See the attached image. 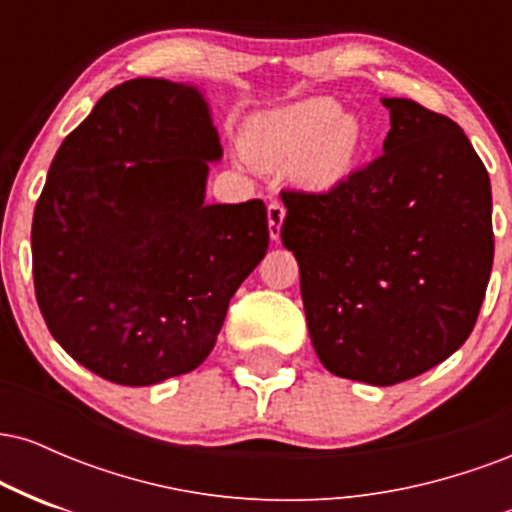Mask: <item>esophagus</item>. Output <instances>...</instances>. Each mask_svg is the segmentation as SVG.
Here are the masks:
<instances>
[{
    "label": "esophagus",
    "instance_id": "obj_1",
    "mask_svg": "<svg viewBox=\"0 0 512 512\" xmlns=\"http://www.w3.org/2000/svg\"><path fill=\"white\" fill-rule=\"evenodd\" d=\"M286 219V207L281 202H269L267 204V226H269V238L279 240L281 238V223Z\"/></svg>",
    "mask_w": 512,
    "mask_h": 512
}]
</instances>
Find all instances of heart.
<instances>
[{
	"instance_id": "obj_1",
	"label": "heart",
	"mask_w": 512,
	"mask_h": 512,
	"mask_svg": "<svg viewBox=\"0 0 512 512\" xmlns=\"http://www.w3.org/2000/svg\"><path fill=\"white\" fill-rule=\"evenodd\" d=\"M354 117L339 115L332 101H303L252 117L245 151L260 166H286L303 185L330 187L349 173L358 151Z\"/></svg>"
}]
</instances>
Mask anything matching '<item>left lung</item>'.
Returning <instances> with one entry per match:
<instances>
[{"label": "left lung", "mask_w": 512, "mask_h": 512, "mask_svg": "<svg viewBox=\"0 0 512 512\" xmlns=\"http://www.w3.org/2000/svg\"><path fill=\"white\" fill-rule=\"evenodd\" d=\"M383 105V156L327 192H281L317 358L380 387L467 342L493 264L489 173L460 125L409 98Z\"/></svg>", "instance_id": "obj_1"}]
</instances>
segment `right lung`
Here are the masks:
<instances>
[{
	"mask_svg": "<svg viewBox=\"0 0 512 512\" xmlns=\"http://www.w3.org/2000/svg\"><path fill=\"white\" fill-rule=\"evenodd\" d=\"M219 132L195 86L132 79L67 134L35 204L38 308L74 361L117 385L195 370L269 245L262 199L204 204Z\"/></svg>",
	"mask_w": 512,
	"mask_h": 512,
	"instance_id": "1",
	"label": "right lung"
}]
</instances>
